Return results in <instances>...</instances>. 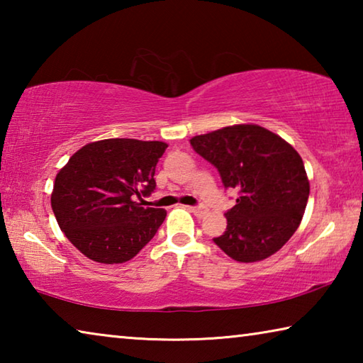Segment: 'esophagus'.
Returning a JSON list of instances; mask_svg holds the SVG:
<instances>
[{"mask_svg":"<svg viewBox=\"0 0 363 363\" xmlns=\"http://www.w3.org/2000/svg\"><path fill=\"white\" fill-rule=\"evenodd\" d=\"M189 210H190V211H192V213L195 214V216H201V214H203V213H205V208H203V206H201V205H196V206H190V208H189Z\"/></svg>","mask_w":363,"mask_h":363,"instance_id":"1","label":"esophagus"}]
</instances>
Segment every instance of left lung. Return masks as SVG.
I'll return each instance as SVG.
<instances>
[{
    "mask_svg": "<svg viewBox=\"0 0 363 363\" xmlns=\"http://www.w3.org/2000/svg\"><path fill=\"white\" fill-rule=\"evenodd\" d=\"M194 150L219 171L237 203L213 242L238 262H256L284 247L301 224L309 199L303 158L277 134L235 125L190 139Z\"/></svg>",
    "mask_w": 363,
    "mask_h": 363,
    "instance_id": "left-lung-1",
    "label": "left lung"
}]
</instances>
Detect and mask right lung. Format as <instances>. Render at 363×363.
I'll return each instance as SVG.
<instances>
[{"mask_svg":"<svg viewBox=\"0 0 363 363\" xmlns=\"http://www.w3.org/2000/svg\"><path fill=\"white\" fill-rule=\"evenodd\" d=\"M167 147L160 140H97L59 171L51 195L54 216L86 257L121 264L152 240L167 211L143 205L157 187L155 167Z\"/></svg>","mask_w":363,"mask_h":363,"instance_id":"right-lung-1","label":"right lung"}]
</instances>
